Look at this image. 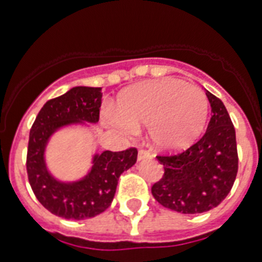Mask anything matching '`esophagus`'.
<instances>
[{"label": "esophagus", "mask_w": 262, "mask_h": 262, "mask_svg": "<svg viewBox=\"0 0 262 262\" xmlns=\"http://www.w3.org/2000/svg\"><path fill=\"white\" fill-rule=\"evenodd\" d=\"M137 159H139V162L145 159H151V154L148 151H145V149H140L139 155H137Z\"/></svg>", "instance_id": "obj_1"}]
</instances>
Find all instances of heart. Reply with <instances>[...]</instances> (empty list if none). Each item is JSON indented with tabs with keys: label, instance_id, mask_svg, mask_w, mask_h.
Wrapping results in <instances>:
<instances>
[{
	"label": "heart",
	"instance_id": "1",
	"mask_svg": "<svg viewBox=\"0 0 262 262\" xmlns=\"http://www.w3.org/2000/svg\"><path fill=\"white\" fill-rule=\"evenodd\" d=\"M209 102L199 87L178 79L136 84L119 95L108 121L125 130L147 127L155 149L178 152L194 144L205 129Z\"/></svg>",
	"mask_w": 262,
	"mask_h": 262
}]
</instances>
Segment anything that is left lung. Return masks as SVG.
<instances>
[{
    "mask_svg": "<svg viewBox=\"0 0 262 262\" xmlns=\"http://www.w3.org/2000/svg\"><path fill=\"white\" fill-rule=\"evenodd\" d=\"M212 107L205 135L182 154L156 156L163 177L152 195L163 207L181 213H203L217 207L231 190L238 172L235 129L223 102L205 92Z\"/></svg>",
    "mask_w": 262,
    "mask_h": 262,
    "instance_id": "obj_1",
    "label": "left lung"
}]
</instances>
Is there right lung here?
<instances>
[{
	"label": "right lung",
	"mask_w": 262,
	"mask_h": 262,
	"mask_svg": "<svg viewBox=\"0 0 262 262\" xmlns=\"http://www.w3.org/2000/svg\"><path fill=\"white\" fill-rule=\"evenodd\" d=\"M102 104V88L73 87L45 103L30 132L27 152L28 181L36 199L47 211L63 219L83 220L110 207L119 175L137 160V149L104 151L92 156V166L77 181H59L49 171L46 148L54 133L68 126L96 123Z\"/></svg>",
	"instance_id": "obj_1"
}]
</instances>
